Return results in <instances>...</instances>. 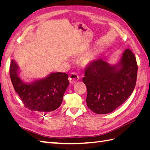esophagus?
Instances as JSON below:
<instances>
[{
  "instance_id": "esophagus-1",
  "label": "esophagus",
  "mask_w": 150,
  "mask_h": 150,
  "mask_svg": "<svg viewBox=\"0 0 150 150\" xmlns=\"http://www.w3.org/2000/svg\"><path fill=\"white\" fill-rule=\"evenodd\" d=\"M79 76L77 75L76 73H75V72H72L69 77V80L71 84H74L79 80Z\"/></svg>"
}]
</instances>
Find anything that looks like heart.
I'll list each match as a JSON object with an SVG mask.
<instances>
[{
    "label": "heart",
    "mask_w": 150,
    "mask_h": 150,
    "mask_svg": "<svg viewBox=\"0 0 150 150\" xmlns=\"http://www.w3.org/2000/svg\"><path fill=\"white\" fill-rule=\"evenodd\" d=\"M93 59V56L92 55H89L87 57H86L84 59V64H89V62H91Z\"/></svg>",
    "instance_id": "heart-1"
}]
</instances>
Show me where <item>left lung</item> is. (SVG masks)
<instances>
[{
  "label": "left lung",
  "instance_id": "obj_1",
  "mask_svg": "<svg viewBox=\"0 0 150 150\" xmlns=\"http://www.w3.org/2000/svg\"><path fill=\"white\" fill-rule=\"evenodd\" d=\"M137 71L136 57L129 49L116 65H110L101 59L92 61L86 67L83 78L88 90V107L99 115L116 110L133 93Z\"/></svg>",
  "mask_w": 150,
  "mask_h": 150
}]
</instances>
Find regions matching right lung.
<instances>
[{"label": "right lung", "instance_id": "right-lung-1", "mask_svg": "<svg viewBox=\"0 0 150 150\" xmlns=\"http://www.w3.org/2000/svg\"><path fill=\"white\" fill-rule=\"evenodd\" d=\"M9 72L13 88L25 108L46 113L61 106L69 84L68 75L65 72H53L44 79L26 83L19 78V67L13 60L11 61Z\"/></svg>", "mask_w": 150, "mask_h": 150}]
</instances>
